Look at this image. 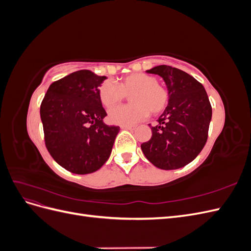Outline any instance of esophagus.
<instances>
[{
  "mask_svg": "<svg viewBox=\"0 0 251 251\" xmlns=\"http://www.w3.org/2000/svg\"><path fill=\"white\" fill-rule=\"evenodd\" d=\"M121 128H123V130H130V131H133L134 128H135V126H121Z\"/></svg>",
  "mask_w": 251,
  "mask_h": 251,
  "instance_id": "1",
  "label": "esophagus"
}]
</instances>
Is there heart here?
<instances>
[{"label":"heart","mask_w":251,"mask_h":251,"mask_svg":"<svg viewBox=\"0 0 251 251\" xmlns=\"http://www.w3.org/2000/svg\"><path fill=\"white\" fill-rule=\"evenodd\" d=\"M126 95L132 103L112 109L109 113L112 124L131 126L147 118L150 113L158 115L166 109L170 100L168 89L147 73H132L118 82L104 80L98 86V98L104 108L114 107Z\"/></svg>","instance_id":"b5f03b06"}]
</instances>
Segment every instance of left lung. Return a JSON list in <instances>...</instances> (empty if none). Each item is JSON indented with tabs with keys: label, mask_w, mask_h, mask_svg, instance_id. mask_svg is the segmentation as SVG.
I'll return each instance as SVG.
<instances>
[{
	"label": "left lung",
	"mask_w": 251,
	"mask_h": 251,
	"mask_svg": "<svg viewBox=\"0 0 251 251\" xmlns=\"http://www.w3.org/2000/svg\"><path fill=\"white\" fill-rule=\"evenodd\" d=\"M164 79L169 105L141 144L148 160L162 170L182 168L199 155L208 137L211 105L202 83L186 72L161 65L148 70Z\"/></svg>",
	"instance_id": "1"
}]
</instances>
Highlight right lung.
Here are the masks:
<instances>
[{
	"mask_svg": "<svg viewBox=\"0 0 251 251\" xmlns=\"http://www.w3.org/2000/svg\"><path fill=\"white\" fill-rule=\"evenodd\" d=\"M107 78L79 70L52 82L41 103L45 144L73 174L100 170L110 157L119 126H107L98 86Z\"/></svg>",
	"mask_w": 251,
	"mask_h": 251,
	"instance_id": "add662e5",
	"label": "right lung"
}]
</instances>
